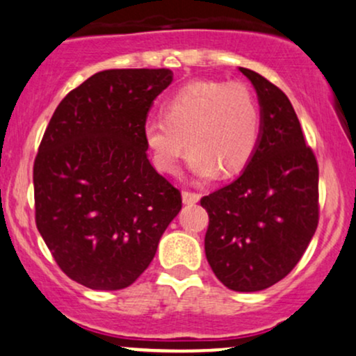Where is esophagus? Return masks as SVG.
<instances>
[{
	"mask_svg": "<svg viewBox=\"0 0 356 356\" xmlns=\"http://www.w3.org/2000/svg\"><path fill=\"white\" fill-rule=\"evenodd\" d=\"M201 199V195L195 194V192H191V191H184L182 192V202L187 204V206H192V204H195Z\"/></svg>",
	"mask_w": 356,
	"mask_h": 356,
	"instance_id": "34e87169",
	"label": "esophagus"
}]
</instances>
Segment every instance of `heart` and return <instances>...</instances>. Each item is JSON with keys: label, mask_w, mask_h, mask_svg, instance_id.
Returning a JSON list of instances; mask_svg holds the SVG:
<instances>
[{"label": "heart", "mask_w": 356, "mask_h": 356, "mask_svg": "<svg viewBox=\"0 0 356 356\" xmlns=\"http://www.w3.org/2000/svg\"><path fill=\"white\" fill-rule=\"evenodd\" d=\"M259 137V104L239 81L187 83L165 100L164 117H149L142 125L155 169L177 174L191 147L189 165L199 179L219 170L222 177L239 174L251 162Z\"/></svg>", "instance_id": "b5f03b06"}]
</instances>
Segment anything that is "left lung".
<instances>
[{
	"label": "left lung",
	"mask_w": 356,
	"mask_h": 356,
	"mask_svg": "<svg viewBox=\"0 0 356 356\" xmlns=\"http://www.w3.org/2000/svg\"><path fill=\"white\" fill-rule=\"evenodd\" d=\"M239 72L259 100V144L239 177L201 206L212 271L232 291L252 293L283 280L305 254L318 226V164L288 97L259 73Z\"/></svg>",
	"instance_id": "1"
}]
</instances>
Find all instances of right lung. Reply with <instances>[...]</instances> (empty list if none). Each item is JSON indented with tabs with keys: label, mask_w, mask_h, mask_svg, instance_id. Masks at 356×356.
Here are the masks:
<instances>
[{
	"label": "right lung",
	"mask_w": 356,
	"mask_h": 356,
	"mask_svg": "<svg viewBox=\"0 0 356 356\" xmlns=\"http://www.w3.org/2000/svg\"><path fill=\"white\" fill-rule=\"evenodd\" d=\"M167 68L104 70L53 113L33 165L36 227L56 264L90 289H124L149 268L182 207L147 159L142 125Z\"/></svg>",
	"instance_id": "1"
}]
</instances>
